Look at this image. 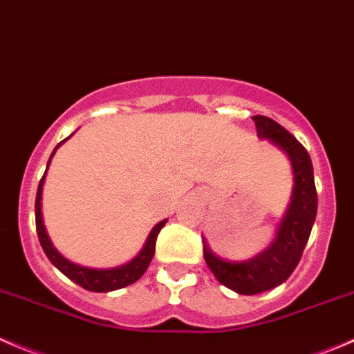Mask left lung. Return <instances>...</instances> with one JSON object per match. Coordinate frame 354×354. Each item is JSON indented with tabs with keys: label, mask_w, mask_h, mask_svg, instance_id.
<instances>
[{
	"label": "left lung",
	"mask_w": 354,
	"mask_h": 354,
	"mask_svg": "<svg viewBox=\"0 0 354 354\" xmlns=\"http://www.w3.org/2000/svg\"><path fill=\"white\" fill-rule=\"evenodd\" d=\"M252 121L256 124L257 138L268 140L287 156L292 167L294 187L286 214L277 228L275 239L256 256L242 261L226 259L212 252L205 239H202L204 259L209 270L214 273L216 280L233 292L243 296L270 290L289 279L303 256L318 207L313 164L306 149L273 119L254 115Z\"/></svg>",
	"instance_id": "8db88e82"
}]
</instances>
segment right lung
<instances>
[{
    "label": "right lung",
    "instance_id": "obj_1",
    "mask_svg": "<svg viewBox=\"0 0 354 354\" xmlns=\"http://www.w3.org/2000/svg\"><path fill=\"white\" fill-rule=\"evenodd\" d=\"M72 135H74V133H72ZM71 136H67L64 142H60L57 147H55L50 159H48L46 171L48 167H50V162L51 159H53L55 152L58 150V147H60L62 143L67 142ZM46 171H44L43 178H41L39 187H37V194H36V230H37V236H39L41 247H43L44 254H46L48 259L51 261V264H53L55 268L60 270L67 279H71L72 282L81 286L82 289L91 290V292H111V290H118V289H122V287L131 286V283H135L136 280L142 279V275L147 272V268H149L150 261H152L153 252H156L157 235H159L160 228L167 223V219H162V221H159L152 230H150L142 250H140L131 261H128V263L119 264V266H114V268H90V266H82V264H77L74 263V261L67 259V257H65L64 254L53 245L51 239L48 236L46 228H44L43 211H41V195H43V185H44V178H46Z\"/></svg>",
    "mask_w": 354,
    "mask_h": 354
}]
</instances>
